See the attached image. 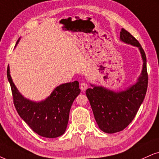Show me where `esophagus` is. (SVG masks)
<instances>
[{
    "mask_svg": "<svg viewBox=\"0 0 159 159\" xmlns=\"http://www.w3.org/2000/svg\"><path fill=\"white\" fill-rule=\"evenodd\" d=\"M88 89V84L86 83H82L80 84V89L82 90V91H85L86 89Z\"/></svg>",
    "mask_w": 159,
    "mask_h": 159,
    "instance_id": "1",
    "label": "esophagus"
}]
</instances>
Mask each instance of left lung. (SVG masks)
Here are the masks:
<instances>
[{
	"label": "left lung",
	"mask_w": 159,
	"mask_h": 159,
	"mask_svg": "<svg viewBox=\"0 0 159 159\" xmlns=\"http://www.w3.org/2000/svg\"><path fill=\"white\" fill-rule=\"evenodd\" d=\"M120 39L139 48L144 62L138 82L126 91L119 93L97 86L85 91L97 123L107 134L119 132L128 126L145 97L148 85L146 54L139 42L125 29H121Z\"/></svg>",
	"instance_id": "1"
}]
</instances>
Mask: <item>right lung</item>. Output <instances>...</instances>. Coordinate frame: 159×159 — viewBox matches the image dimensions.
<instances>
[{"label": "right lung", "mask_w": 159, "mask_h": 159, "mask_svg": "<svg viewBox=\"0 0 159 159\" xmlns=\"http://www.w3.org/2000/svg\"><path fill=\"white\" fill-rule=\"evenodd\" d=\"M7 73L14 105L23 121L43 137L56 138L63 134L68 122L70 107L81 91L79 83L74 81L59 85L46 100L34 102L25 99L17 91L11 80L9 66Z\"/></svg>", "instance_id": "right-lung-1"}]
</instances>
